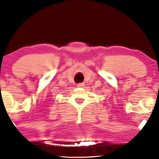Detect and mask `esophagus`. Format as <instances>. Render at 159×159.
<instances>
[{
	"label": "esophagus",
	"mask_w": 159,
	"mask_h": 159,
	"mask_svg": "<svg viewBox=\"0 0 159 159\" xmlns=\"http://www.w3.org/2000/svg\"><path fill=\"white\" fill-rule=\"evenodd\" d=\"M85 85V84L83 83H79V84L77 85V87L78 88H82V87H83V86Z\"/></svg>",
	"instance_id": "obj_1"
}]
</instances>
